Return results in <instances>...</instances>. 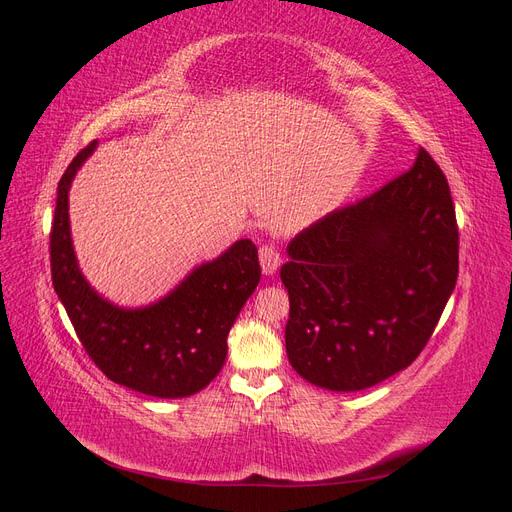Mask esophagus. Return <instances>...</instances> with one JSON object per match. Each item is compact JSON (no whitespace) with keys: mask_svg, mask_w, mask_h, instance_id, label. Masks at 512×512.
Returning <instances> with one entry per match:
<instances>
[{"mask_svg":"<svg viewBox=\"0 0 512 512\" xmlns=\"http://www.w3.org/2000/svg\"><path fill=\"white\" fill-rule=\"evenodd\" d=\"M258 258H260L262 273L265 275H273L282 262V256H280V252H277L275 245H262L258 252Z\"/></svg>","mask_w":512,"mask_h":512,"instance_id":"esophagus-1","label":"esophagus"}]
</instances>
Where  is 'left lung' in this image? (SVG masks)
Returning <instances> with one entry per match:
<instances>
[{
  "label": "left lung",
  "mask_w": 512,
  "mask_h": 512,
  "mask_svg": "<svg viewBox=\"0 0 512 512\" xmlns=\"http://www.w3.org/2000/svg\"><path fill=\"white\" fill-rule=\"evenodd\" d=\"M288 361L329 391H363L427 346L457 284L451 188L427 149L406 173L288 245Z\"/></svg>",
  "instance_id": "obj_1"
}]
</instances>
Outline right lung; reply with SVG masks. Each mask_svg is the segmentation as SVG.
Segmentation results:
<instances>
[{"label": "right lung", "mask_w": 512, "mask_h": 512, "mask_svg": "<svg viewBox=\"0 0 512 512\" xmlns=\"http://www.w3.org/2000/svg\"><path fill=\"white\" fill-rule=\"evenodd\" d=\"M94 149L96 141L76 153L57 185L49 245L57 297L108 380L151 397L194 395L220 374L230 327L260 282L256 245L237 241L156 305L121 309L104 301L76 265L68 222L70 183Z\"/></svg>", "instance_id": "right-lung-1"}]
</instances>
